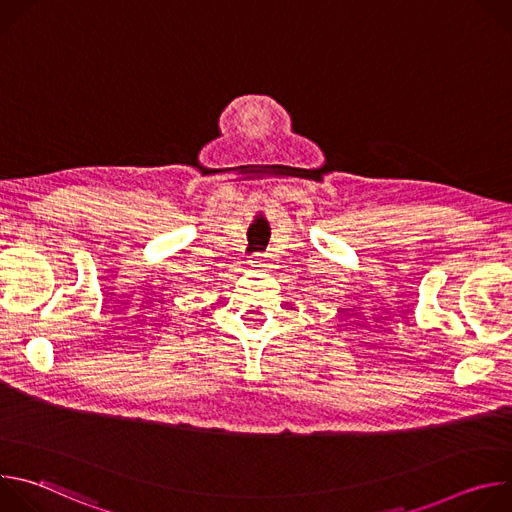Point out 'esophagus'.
<instances>
[{
	"label": "esophagus",
	"instance_id": "obj_1",
	"mask_svg": "<svg viewBox=\"0 0 512 512\" xmlns=\"http://www.w3.org/2000/svg\"><path fill=\"white\" fill-rule=\"evenodd\" d=\"M251 265H253V267H265V259H263L261 255H255V257L251 259Z\"/></svg>",
	"mask_w": 512,
	"mask_h": 512
}]
</instances>
